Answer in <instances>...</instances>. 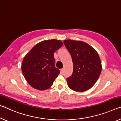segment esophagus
Here are the masks:
<instances>
[{"mask_svg": "<svg viewBox=\"0 0 121 121\" xmlns=\"http://www.w3.org/2000/svg\"><path fill=\"white\" fill-rule=\"evenodd\" d=\"M60 72H61V73H62L63 69H60Z\"/></svg>", "mask_w": 121, "mask_h": 121, "instance_id": "esophagus-1", "label": "esophagus"}]
</instances>
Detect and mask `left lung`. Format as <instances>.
<instances>
[{
    "mask_svg": "<svg viewBox=\"0 0 121 121\" xmlns=\"http://www.w3.org/2000/svg\"><path fill=\"white\" fill-rule=\"evenodd\" d=\"M64 43L70 54L73 64V74L67 78L68 87L77 92L91 89L102 71L98 53L89 44L82 41L68 39L64 40Z\"/></svg>",
    "mask_w": 121,
    "mask_h": 121,
    "instance_id": "1",
    "label": "left lung"
}]
</instances>
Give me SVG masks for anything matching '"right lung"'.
<instances>
[{"label": "right lung", "mask_w": 121, "mask_h": 121, "mask_svg": "<svg viewBox=\"0 0 121 121\" xmlns=\"http://www.w3.org/2000/svg\"><path fill=\"white\" fill-rule=\"evenodd\" d=\"M64 45L60 40H44L27 53L22 64V74L30 85L44 91L50 88L60 73L55 67L54 53Z\"/></svg>", "instance_id": "add662e5"}]
</instances>
